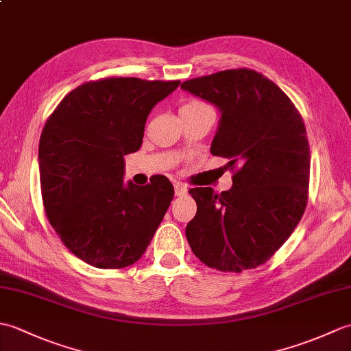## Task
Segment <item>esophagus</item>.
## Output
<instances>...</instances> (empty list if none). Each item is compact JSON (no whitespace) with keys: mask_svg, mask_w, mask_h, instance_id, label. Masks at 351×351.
<instances>
[{"mask_svg":"<svg viewBox=\"0 0 351 351\" xmlns=\"http://www.w3.org/2000/svg\"><path fill=\"white\" fill-rule=\"evenodd\" d=\"M173 187H175V195H176V196L187 195L189 189H187V185H185V184H182V182H175Z\"/></svg>","mask_w":351,"mask_h":351,"instance_id":"34e87169","label":"esophagus"}]
</instances>
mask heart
Wrapping results in <instances>:
<instances>
[{
    "mask_svg": "<svg viewBox=\"0 0 351 351\" xmlns=\"http://www.w3.org/2000/svg\"><path fill=\"white\" fill-rule=\"evenodd\" d=\"M204 107H208L206 104H204V102H200V101H189V102H185L184 106L181 107V110H199V108H204Z\"/></svg>",
    "mask_w": 351,
    "mask_h": 351,
    "instance_id": "b5f03b06",
    "label": "heart"
}]
</instances>
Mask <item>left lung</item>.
<instances>
[{
    "mask_svg": "<svg viewBox=\"0 0 351 351\" xmlns=\"http://www.w3.org/2000/svg\"><path fill=\"white\" fill-rule=\"evenodd\" d=\"M181 87L219 108L211 154L237 167L230 190L189 191L197 213L185 237L193 253L215 270L256 268L288 240L306 208L311 154L302 116L256 71H221Z\"/></svg>",
    "mask_w": 351,
    "mask_h": 351,
    "instance_id": "left-lung-1",
    "label": "left lung"
}]
</instances>
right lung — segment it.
Returning <instances> with one entry per match:
<instances>
[{
  "label": "right lung",
  "instance_id": "add662e5",
  "mask_svg": "<svg viewBox=\"0 0 351 351\" xmlns=\"http://www.w3.org/2000/svg\"><path fill=\"white\" fill-rule=\"evenodd\" d=\"M181 81L106 78L73 88L45 123L39 171L47 217L63 244L98 268L146 252L173 199L166 176L123 182L125 155L141 146L152 108Z\"/></svg>",
  "mask_w": 351,
  "mask_h": 351
}]
</instances>
